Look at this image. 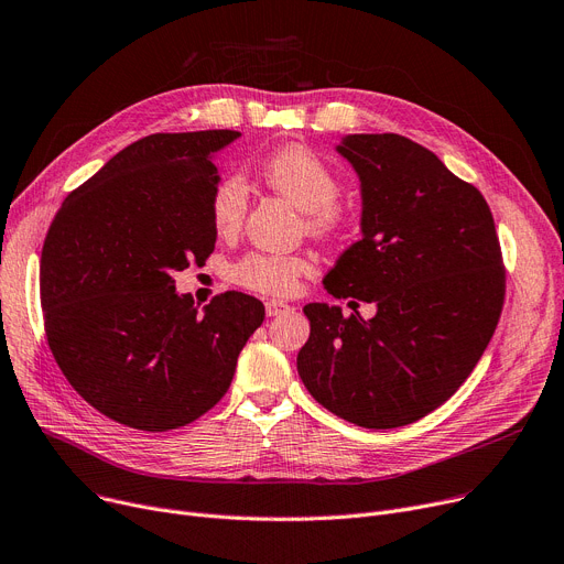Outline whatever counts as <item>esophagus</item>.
Here are the masks:
<instances>
[{
  "instance_id": "esophagus-1",
  "label": "esophagus",
  "mask_w": 564,
  "mask_h": 564,
  "mask_svg": "<svg viewBox=\"0 0 564 564\" xmlns=\"http://www.w3.org/2000/svg\"><path fill=\"white\" fill-rule=\"evenodd\" d=\"M292 308L288 306V304H283V302H276V300H270V302H264V313H267V317H276V315H283V313H290Z\"/></svg>"
}]
</instances>
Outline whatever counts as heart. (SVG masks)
Instances as JSON below:
<instances>
[{"label":"heart","mask_w":564,"mask_h":564,"mask_svg":"<svg viewBox=\"0 0 564 564\" xmlns=\"http://www.w3.org/2000/svg\"><path fill=\"white\" fill-rule=\"evenodd\" d=\"M260 175L274 192L308 215V226L315 232L334 230L343 213L336 205L340 194L338 175L319 155L304 145H288L272 153L260 164ZM249 207V187L240 173L221 177L210 198L213 226L221 235H230L242 226ZM308 270V262L300 256L281 253H247L232 267V281L249 290L285 297Z\"/></svg>","instance_id":"b5f03b06"}]
</instances>
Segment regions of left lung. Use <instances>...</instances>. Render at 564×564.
I'll return each instance as SVG.
<instances>
[{"label":"left lung","mask_w":564,"mask_h":564,"mask_svg":"<svg viewBox=\"0 0 564 564\" xmlns=\"http://www.w3.org/2000/svg\"><path fill=\"white\" fill-rule=\"evenodd\" d=\"M336 153L359 175L361 240L322 283L377 313L304 306L297 370L338 419L402 427L446 402L494 336L506 297L496 226L482 194L416 141L345 134Z\"/></svg>","instance_id":"obj_1"}]
</instances>
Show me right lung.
Wrapping results in <instances>:
<instances>
[{"label":"right lung","instance_id":"obj_1","mask_svg":"<svg viewBox=\"0 0 564 564\" xmlns=\"http://www.w3.org/2000/svg\"><path fill=\"white\" fill-rule=\"evenodd\" d=\"M240 132L143 137L58 207L41 256V306L54 359L107 419L183 427L228 391L237 357L264 319L245 292L203 306L173 274L217 242L215 155Z\"/></svg>","mask_w":564,"mask_h":564}]
</instances>
